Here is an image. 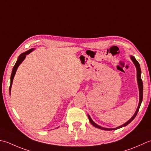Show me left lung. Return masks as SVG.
<instances>
[{
	"instance_id": "1",
	"label": "left lung",
	"mask_w": 151,
	"mask_h": 151,
	"mask_svg": "<svg viewBox=\"0 0 151 151\" xmlns=\"http://www.w3.org/2000/svg\"><path fill=\"white\" fill-rule=\"evenodd\" d=\"M131 59L133 61V63H134L135 66H136V69H137V83H138V86H139V105H138V107L137 108V110L136 113H135V114L133 115V116L128 121H127L126 123H124V124H122L121 126H120V127H116V128H103L100 127V126L96 124V123L94 122L93 120L91 119V116H89L88 115V119H89V121H90V122L92 124H93L94 127H96L98 128H100L101 129V130H117V129L119 128H121L123 127H126V126L128 125L129 123H130L134 119V118L136 117L138 111H139V107H140V106L141 104V102H142V100H143V81H142V79H141V68H140V65L139 63L137 62V61L136 60V58H135L133 56H131Z\"/></svg>"
}]
</instances>
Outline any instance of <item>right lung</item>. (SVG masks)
<instances>
[{"label": "right lung", "instance_id": "1", "mask_svg": "<svg viewBox=\"0 0 151 151\" xmlns=\"http://www.w3.org/2000/svg\"><path fill=\"white\" fill-rule=\"evenodd\" d=\"M33 50V49H30L29 51H27L26 52H24V53L21 54L19 55V58H18V59L17 60L16 63L14 65V68H13V70H12V74H11V78H10V80H11V83H10V91H11V88H12V82H13V79L14 78V76L15 74V72L17 71V69L18 66H19V64L23 62V60L26 57V55H28L29 53H30V52Z\"/></svg>", "mask_w": 151, "mask_h": 151}]
</instances>
